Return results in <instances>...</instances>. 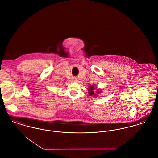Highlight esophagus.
<instances>
[{"label": "esophagus", "instance_id": "1", "mask_svg": "<svg viewBox=\"0 0 158 158\" xmlns=\"http://www.w3.org/2000/svg\"><path fill=\"white\" fill-rule=\"evenodd\" d=\"M77 81H78L77 79H74V80H73L74 82H77Z\"/></svg>", "mask_w": 158, "mask_h": 158}]
</instances>
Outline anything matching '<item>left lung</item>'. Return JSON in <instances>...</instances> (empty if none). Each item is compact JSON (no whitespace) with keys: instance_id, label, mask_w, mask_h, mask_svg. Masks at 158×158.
<instances>
[{"instance_id":"1","label":"left lung","mask_w":158,"mask_h":158,"mask_svg":"<svg viewBox=\"0 0 158 158\" xmlns=\"http://www.w3.org/2000/svg\"><path fill=\"white\" fill-rule=\"evenodd\" d=\"M95 89H96V87H95V86H94V85H91L89 87V88H88V94H89V95H90V96H92V95H95V96H97L98 95H96L95 93H94V90ZM97 93H100L99 92V89H97V91H96ZM98 93H97V94H98Z\"/></svg>"}]
</instances>
